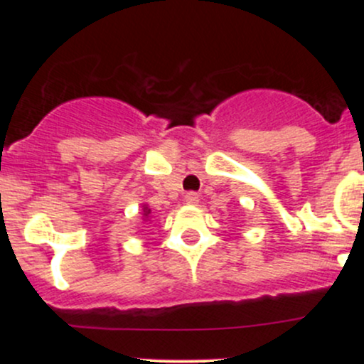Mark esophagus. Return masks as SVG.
<instances>
[{
	"mask_svg": "<svg viewBox=\"0 0 364 364\" xmlns=\"http://www.w3.org/2000/svg\"><path fill=\"white\" fill-rule=\"evenodd\" d=\"M185 202L188 205H195V203H198V193H195V191H188V193H185Z\"/></svg>",
	"mask_w": 364,
	"mask_h": 364,
	"instance_id": "obj_1",
	"label": "esophagus"
}]
</instances>
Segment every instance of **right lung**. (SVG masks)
I'll return each mask as SVG.
<instances>
[{
  "label": "right lung",
  "instance_id": "right-lung-1",
  "mask_svg": "<svg viewBox=\"0 0 364 364\" xmlns=\"http://www.w3.org/2000/svg\"><path fill=\"white\" fill-rule=\"evenodd\" d=\"M144 212H145V214H144V215H149V214H150V208H147V207H145V208H144Z\"/></svg>",
  "mask_w": 364,
  "mask_h": 364
}]
</instances>
